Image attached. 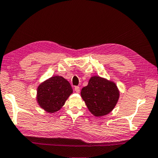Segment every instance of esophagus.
I'll return each mask as SVG.
<instances>
[{
  "mask_svg": "<svg viewBox=\"0 0 158 158\" xmlns=\"http://www.w3.org/2000/svg\"><path fill=\"white\" fill-rule=\"evenodd\" d=\"M74 90H75L76 93H79L80 92V88L79 86H75V87H74Z\"/></svg>",
  "mask_w": 158,
  "mask_h": 158,
  "instance_id": "obj_1",
  "label": "esophagus"
}]
</instances>
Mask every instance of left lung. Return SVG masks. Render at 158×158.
Instances as JSON below:
<instances>
[{
  "label": "left lung",
  "mask_w": 158,
  "mask_h": 158,
  "mask_svg": "<svg viewBox=\"0 0 158 158\" xmlns=\"http://www.w3.org/2000/svg\"><path fill=\"white\" fill-rule=\"evenodd\" d=\"M81 96L89 111L95 117L106 115L115 107L119 91L115 83L99 76L90 77L81 89Z\"/></svg>",
  "instance_id": "left-lung-1"
}]
</instances>
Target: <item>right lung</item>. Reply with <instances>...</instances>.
Returning <instances> with one entry per match:
<instances>
[{"label": "right lung", "mask_w": 158, "mask_h": 158, "mask_svg": "<svg viewBox=\"0 0 158 158\" xmlns=\"http://www.w3.org/2000/svg\"><path fill=\"white\" fill-rule=\"evenodd\" d=\"M70 83L61 76H52L37 88L36 101L39 106L53 113L59 110L73 93Z\"/></svg>", "instance_id": "1"}]
</instances>
